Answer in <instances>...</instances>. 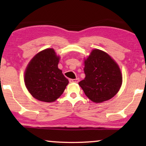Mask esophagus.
<instances>
[{
	"label": "esophagus",
	"mask_w": 146,
	"mask_h": 146,
	"mask_svg": "<svg viewBox=\"0 0 146 146\" xmlns=\"http://www.w3.org/2000/svg\"><path fill=\"white\" fill-rule=\"evenodd\" d=\"M69 81H70V82H71V83H78L79 82V78L70 79Z\"/></svg>",
	"instance_id": "34e87169"
}]
</instances>
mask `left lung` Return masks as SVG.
Returning a JSON list of instances; mask_svg holds the SVG:
<instances>
[{
	"label": "left lung",
	"mask_w": 146,
	"mask_h": 146,
	"mask_svg": "<svg viewBox=\"0 0 146 146\" xmlns=\"http://www.w3.org/2000/svg\"><path fill=\"white\" fill-rule=\"evenodd\" d=\"M85 78L80 85L88 98L95 103L111 99L117 93L122 76L117 64L105 52L94 49L84 60Z\"/></svg>",
	"instance_id": "obj_1"
}]
</instances>
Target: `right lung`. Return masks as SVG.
<instances>
[{
	"mask_svg": "<svg viewBox=\"0 0 146 146\" xmlns=\"http://www.w3.org/2000/svg\"><path fill=\"white\" fill-rule=\"evenodd\" d=\"M59 60L54 50L47 48L36 54L28 64L25 83L35 98L52 102L62 94L69 82L58 68Z\"/></svg>",
	"mask_w": 146,
	"mask_h": 146,
	"instance_id": "obj_1",
	"label": "right lung"
}]
</instances>
